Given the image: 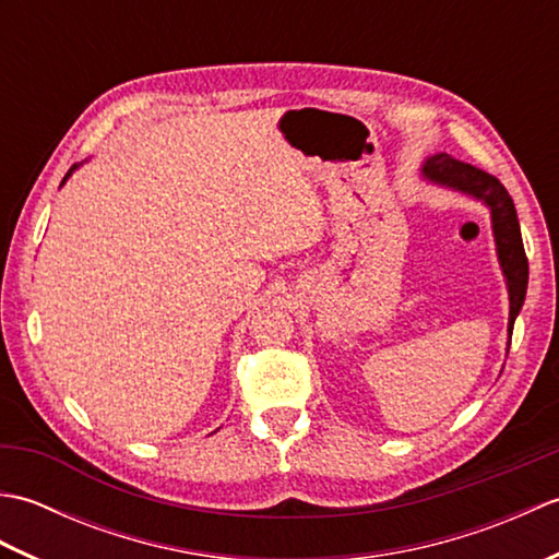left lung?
Segmentation results:
<instances>
[{"label": "left lung", "mask_w": 559, "mask_h": 559, "mask_svg": "<svg viewBox=\"0 0 559 559\" xmlns=\"http://www.w3.org/2000/svg\"><path fill=\"white\" fill-rule=\"evenodd\" d=\"M423 175L435 185L454 189V192L468 194L483 201L490 209L492 233L497 245V259L507 281L509 290V336L514 331V319L521 312V305L526 300L528 288V259L521 242V228L516 218L514 201L509 197L504 185L495 175L473 168L468 163H461L447 153L427 158L423 165ZM509 350V348H507Z\"/></svg>", "instance_id": "8db88e82"}]
</instances>
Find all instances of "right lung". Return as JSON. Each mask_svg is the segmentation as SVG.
<instances>
[{
	"label": "right lung",
	"instance_id": "obj_1",
	"mask_svg": "<svg viewBox=\"0 0 559 559\" xmlns=\"http://www.w3.org/2000/svg\"><path fill=\"white\" fill-rule=\"evenodd\" d=\"M74 170H76V165H71V168H69V173H67V175H64V180H62V185H64V182H67V177H69V175H71V173H74Z\"/></svg>",
	"mask_w": 559,
	"mask_h": 559
}]
</instances>
